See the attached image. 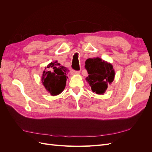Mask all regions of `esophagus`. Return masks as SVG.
Returning <instances> with one entry per match:
<instances>
[{
    "mask_svg": "<svg viewBox=\"0 0 152 152\" xmlns=\"http://www.w3.org/2000/svg\"><path fill=\"white\" fill-rule=\"evenodd\" d=\"M72 73H73V74H79V73H80V72H79V71H75V70H73V71H72Z\"/></svg>",
    "mask_w": 152,
    "mask_h": 152,
    "instance_id": "1",
    "label": "esophagus"
}]
</instances>
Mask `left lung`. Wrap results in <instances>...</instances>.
Instances as JSON below:
<instances>
[{
	"instance_id": "1",
	"label": "left lung",
	"mask_w": 152,
	"mask_h": 152,
	"mask_svg": "<svg viewBox=\"0 0 152 152\" xmlns=\"http://www.w3.org/2000/svg\"><path fill=\"white\" fill-rule=\"evenodd\" d=\"M85 65L89 74L86 80L91 87L92 91L97 94H103L108 85L114 80L115 73L112 65L98 57L86 59Z\"/></svg>"
}]
</instances>
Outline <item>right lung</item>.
I'll use <instances>...</instances> for the list:
<instances>
[{
  "label": "right lung",
  "mask_w": 152,
  "mask_h": 152,
  "mask_svg": "<svg viewBox=\"0 0 152 152\" xmlns=\"http://www.w3.org/2000/svg\"><path fill=\"white\" fill-rule=\"evenodd\" d=\"M48 68H51L52 71H44L41 81L45 89L51 96H56L65 89L67 80V68L61 66L57 61L50 63Z\"/></svg>",
  "instance_id": "add662e5"
}]
</instances>
